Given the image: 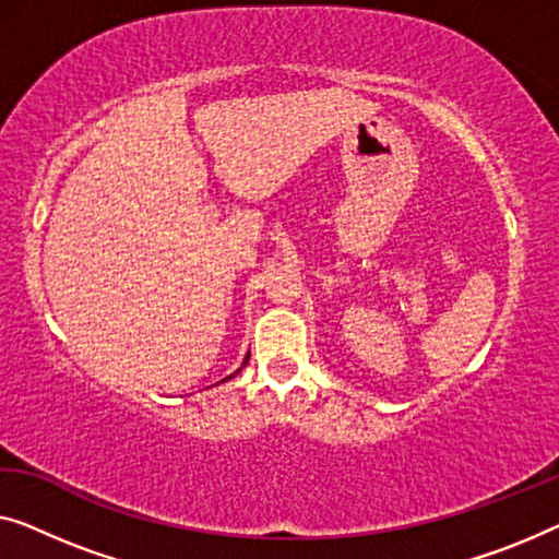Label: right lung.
I'll list each match as a JSON object with an SVG mask.
<instances>
[{
    "label": "right lung",
    "instance_id": "obj_1",
    "mask_svg": "<svg viewBox=\"0 0 559 559\" xmlns=\"http://www.w3.org/2000/svg\"><path fill=\"white\" fill-rule=\"evenodd\" d=\"M246 364H248V356H246V361H243V366H246ZM238 371H240V369H238ZM238 371H236V373H238ZM236 373H230V377H226V379H223V381H228V379H233V377H236Z\"/></svg>",
    "mask_w": 559,
    "mask_h": 559
}]
</instances>
